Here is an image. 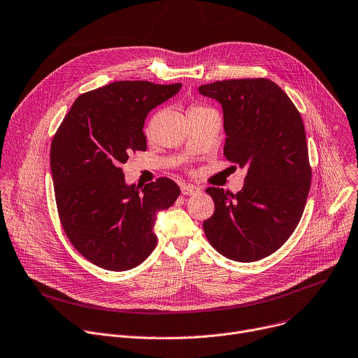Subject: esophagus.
I'll return each mask as SVG.
<instances>
[{
  "label": "esophagus",
  "mask_w": 358,
  "mask_h": 358,
  "mask_svg": "<svg viewBox=\"0 0 358 358\" xmlns=\"http://www.w3.org/2000/svg\"><path fill=\"white\" fill-rule=\"evenodd\" d=\"M200 191L201 189L197 185H192V184L181 185V194H182V196H196V194H199Z\"/></svg>",
  "instance_id": "1"
}]
</instances>
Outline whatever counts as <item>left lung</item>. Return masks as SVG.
<instances>
[{"label":"left lung","instance_id":"obj_1","mask_svg":"<svg viewBox=\"0 0 358 358\" xmlns=\"http://www.w3.org/2000/svg\"><path fill=\"white\" fill-rule=\"evenodd\" d=\"M199 91L222 106L224 155L247 170L237 194L206 189L215 208L203 229L220 254L252 263L275 252L301 220L311 185L304 124L268 78L222 80Z\"/></svg>","mask_w":358,"mask_h":358}]
</instances>
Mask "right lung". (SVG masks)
<instances>
[{"mask_svg": "<svg viewBox=\"0 0 358 358\" xmlns=\"http://www.w3.org/2000/svg\"><path fill=\"white\" fill-rule=\"evenodd\" d=\"M181 84L115 81L81 94L51 141L57 211L74 248L110 271L141 264L157 245L155 215L171 207L180 187L167 177L127 185L121 166L147 150V114Z\"/></svg>", "mask_w": 358, "mask_h": 358, "instance_id": "1", "label": "right lung"}]
</instances>
